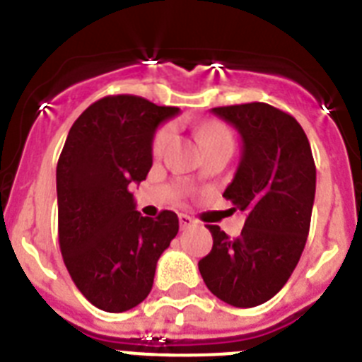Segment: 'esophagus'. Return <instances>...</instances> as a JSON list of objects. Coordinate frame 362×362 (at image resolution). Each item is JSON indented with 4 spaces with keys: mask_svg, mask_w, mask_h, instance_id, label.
Returning a JSON list of instances; mask_svg holds the SVG:
<instances>
[{
    "mask_svg": "<svg viewBox=\"0 0 362 362\" xmlns=\"http://www.w3.org/2000/svg\"><path fill=\"white\" fill-rule=\"evenodd\" d=\"M179 225H181V228H190V226L196 225V219L190 216H187V214H179Z\"/></svg>",
    "mask_w": 362,
    "mask_h": 362,
    "instance_id": "34e87169",
    "label": "esophagus"
}]
</instances>
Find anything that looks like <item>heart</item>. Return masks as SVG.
Returning <instances> with one entry per match:
<instances>
[{
	"label": "heart",
	"instance_id": "obj_1",
	"mask_svg": "<svg viewBox=\"0 0 362 362\" xmlns=\"http://www.w3.org/2000/svg\"><path fill=\"white\" fill-rule=\"evenodd\" d=\"M172 137H174V127L172 124H163L156 130L152 137V152L153 156H161L168 145H170ZM201 139H203L204 146L221 145V143H228L232 145V134L226 127H221V124H206L201 129Z\"/></svg>",
	"mask_w": 362,
	"mask_h": 362
}]
</instances>
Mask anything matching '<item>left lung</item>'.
Listing matches in <instances>:
<instances>
[{
	"label": "left lung",
	"mask_w": 362,
	"mask_h": 362,
	"mask_svg": "<svg viewBox=\"0 0 362 362\" xmlns=\"http://www.w3.org/2000/svg\"><path fill=\"white\" fill-rule=\"evenodd\" d=\"M243 137L239 168L223 197L245 212L241 235L217 225L199 272L210 292L238 308L263 305L290 279L305 250L315 197V163L297 119L268 103L212 108Z\"/></svg>",
	"instance_id": "8db88e82"
}]
</instances>
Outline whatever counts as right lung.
Listing matches in <instances>:
<instances>
[{"label":"right lung","mask_w":362,"mask_h":362,"mask_svg":"<svg viewBox=\"0 0 362 362\" xmlns=\"http://www.w3.org/2000/svg\"><path fill=\"white\" fill-rule=\"evenodd\" d=\"M177 107L139 95H107L72 124L57 161V238L79 292L105 312L137 306L152 290L156 264L177 235L179 219L136 210L130 183L152 166V137Z\"/></svg>","instance_id":"right-lung-1"}]
</instances>
